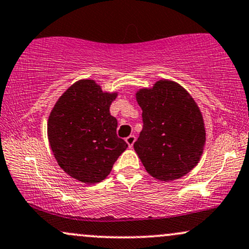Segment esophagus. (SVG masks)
<instances>
[{
  "instance_id": "obj_1",
  "label": "esophagus",
  "mask_w": 249,
  "mask_h": 249,
  "mask_svg": "<svg viewBox=\"0 0 249 249\" xmlns=\"http://www.w3.org/2000/svg\"><path fill=\"white\" fill-rule=\"evenodd\" d=\"M125 141H126L128 147H132L133 144H134V142H136V136H133V134H131V136H128L127 138L125 139Z\"/></svg>"
}]
</instances>
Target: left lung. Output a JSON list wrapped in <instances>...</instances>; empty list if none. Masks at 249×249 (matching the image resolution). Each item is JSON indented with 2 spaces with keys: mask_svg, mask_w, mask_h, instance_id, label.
I'll return each instance as SVG.
<instances>
[{
  "mask_svg": "<svg viewBox=\"0 0 249 249\" xmlns=\"http://www.w3.org/2000/svg\"><path fill=\"white\" fill-rule=\"evenodd\" d=\"M142 130L133 147L148 174L161 181L179 179L198 164L204 148V122L185 89L159 81L137 92Z\"/></svg>",
  "mask_w": 249,
  "mask_h": 249,
  "instance_id": "1",
  "label": "left lung"
}]
</instances>
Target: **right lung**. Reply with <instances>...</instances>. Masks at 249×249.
<instances>
[{"instance_id":"right-lung-1","label":"right lung","mask_w":249,"mask_h":249,"mask_svg":"<svg viewBox=\"0 0 249 249\" xmlns=\"http://www.w3.org/2000/svg\"><path fill=\"white\" fill-rule=\"evenodd\" d=\"M116 96L84 79L68 89L50 113L48 137L53 156L70 177L85 184L107 178L127 148L117 136L118 122L110 115Z\"/></svg>"}]
</instances>
